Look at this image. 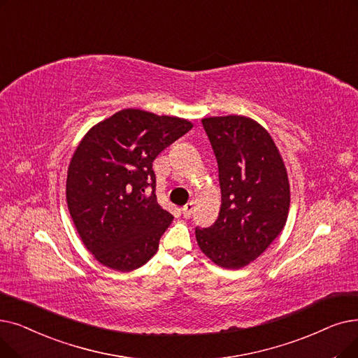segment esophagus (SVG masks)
<instances>
[{"mask_svg":"<svg viewBox=\"0 0 358 358\" xmlns=\"http://www.w3.org/2000/svg\"><path fill=\"white\" fill-rule=\"evenodd\" d=\"M193 209H194V203H193V201H189V203L184 205V208H182V216L190 217L192 213H193Z\"/></svg>","mask_w":358,"mask_h":358,"instance_id":"esophagus-1","label":"esophagus"}]
</instances>
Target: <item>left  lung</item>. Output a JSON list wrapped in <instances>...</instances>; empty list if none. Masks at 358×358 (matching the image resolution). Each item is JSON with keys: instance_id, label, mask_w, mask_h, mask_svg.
<instances>
[{"instance_id": "8db88e82", "label": "left lung", "mask_w": 358, "mask_h": 358, "mask_svg": "<svg viewBox=\"0 0 358 358\" xmlns=\"http://www.w3.org/2000/svg\"><path fill=\"white\" fill-rule=\"evenodd\" d=\"M217 162L221 210L209 228H196L200 250L215 265L240 269L256 260L285 227L287 168L265 127L244 115L201 120Z\"/></svg>"}]
</instances>
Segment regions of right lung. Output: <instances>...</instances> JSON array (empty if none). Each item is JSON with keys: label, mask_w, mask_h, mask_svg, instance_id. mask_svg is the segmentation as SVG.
Returning <instances> with one entry per match:
<instances>
[{"label": "right lung", "mask_w": 358, "mask_h": 358, "mask_svg": "<svg viewBox=\"0 0 358 358\" xmlns=\"http://www.w3.org/2000/svg\"><path fill=\"white\" fill-rule=\"evenodd\" d=\"M192 127L189 120L127 108L95 124L76 148L67 206L83 244L103 266L130 272L158 252L174 216L158 203L152 162Z\"/></svg>", "instance_id": "right-lung-1"}]
</instances>
